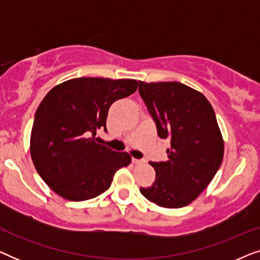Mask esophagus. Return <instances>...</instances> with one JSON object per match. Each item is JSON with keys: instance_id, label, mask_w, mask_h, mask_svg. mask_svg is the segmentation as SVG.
Wrapping results in <instances>:
<instances>
[{"instance_id": "esophagus-1", "label": "esophagus", "mask_w": 260, "mask_h": 260, "mask_svg": "<svg viewBox=\"0 0 260 260\" xmlns=\"http://www.w3.org/2000/svg\"><path fill=\"white\" fill-rule=\"evenodd\" d=\"M144 161L143 159H137V158H133V163L134 165H141V163H143Z\"/></svg>"}]
</instances>
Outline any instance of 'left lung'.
<instances>
[{"label":"left lung","mask_w":260,"mask_h":260,"mask_svg":"<svg viewBox=\"0 0 260 260\" xmlns=\"http://www.w3.org/2000/svg\"><path fill=\"white\" fill-rule=\"evenodd\" d=\"M138 83L157 135L170 141L168 159L150 162L155 182L140 191L161 207H184L200 195L221 166L223 141L215 112L204 94L184 84Z\"/></svg>","instance_id":"1"}]
</instances>
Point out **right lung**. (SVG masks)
Segmentation results:
<instances>
[{"instance_id":"right-lung-1","label":"right lung","mask_w":260,"mask_h":260,"mask_svg":"<svg viewBox=\"0 0 260 260\" xmlns=\"http://www.w3.org/2000/svg\"><path fill=\"white\" fill-rule=\"evenodd\" d=\"M133 79L76 78L46 94L35 112L30 135L34 167L46 184L71 201L93 199L111 186L113 175L130 165L127 152L97 143L113 102L137 90Z\"/></svg>"}]
</instances>
